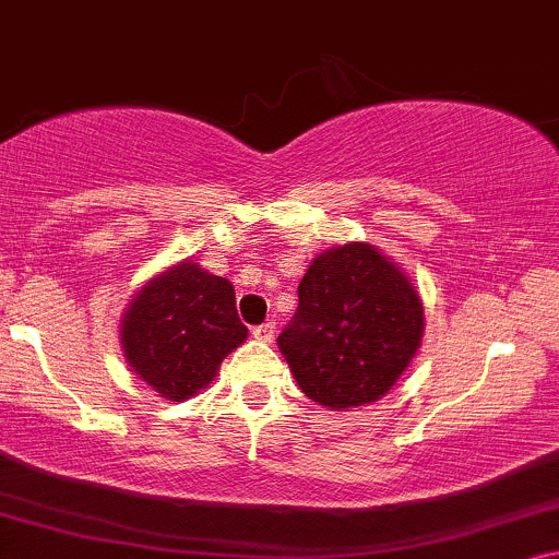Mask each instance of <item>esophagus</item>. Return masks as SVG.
Segmentation results:
<instances>
[{"label":"esophagus","instance_id":"obj_1","mask_svg":"<svg viewBox=\"0 0 559 559\" xmlns=\"http://www.w3.org/2000/svg\"><path fill=\"white\" fill-rule=\"evenodd\" d=\"M253 336L258 342H273V336H276V321H265V324L255 326Z\"/></svg>","mask_w":559,"mask_h":559}]
</instances>
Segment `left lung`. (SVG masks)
<instances>
[{"instance_id":"1","label":"left lung","mask_w":559,"mask_h":559,"mask_svg":"<svg viewBox=\"0 0 559 559\" xmlns=\"http://www.w3.org/2000/svg\"><path fill=\"white\" fill-rule=\"evenodd\" d=\"M420 336L423 304L405 273L367 242H347L313 258L278 349L298 388L340 411L380 400Z\"/></svg>"}]
</instances>
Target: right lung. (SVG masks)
Segmentation results:
<instances>
[{
  "label": "right lung",
  "mask_w": 559,
  "mask_h": 559,
  "mask_svg": "<svg viewBox=\"0 0 559 559\" xmlns=\"http://www.w3.org/2000/svg\"><path fill=\"white\" fill-rule=\"evenodd\" d=\"M233 283L182 263L148 281L129 304L121 344L133 372L171 403L212 382L223 361L246 342Z\"/></svg>",
  "instance_id": "right-lung-1"
}]
</instances>
